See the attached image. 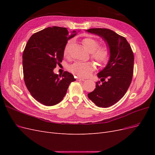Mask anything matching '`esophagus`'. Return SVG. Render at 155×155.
Segmentation results:
<instances>
[{
    "instance_id": "34e87169",
    "label": "esophagus",
    "mask_w": 155,
    "mask_h": 155,
    "mask_svg": "<svg viewBox=\"0 0 155 155\" xmlns=\"http://www.w3.org/2000/svg\"><path fill=\"white\" fill-rule=\"evenodd\" d=\"M77 79L78 81H85V79H83V78H77Z\"/></svg>"
}]
</instances>
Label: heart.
<instances>
[{
    "mask_svg": "<svg viewBox=\"0 0 155 155\" xmlns=\"http://www.w3.org/2000/svg\"><path fill=\"white\" fill-rule=\"evenodd\" d=\"M81 43L89 52L91 54V58L100 64H105L110 59V51L107 46H99V42L92 37H85L81 41ZM72 45V41H68L63 50L64 58H68L70 53V48ZM96 68L95 64L92 62L87 63H75L71 67V72L81 77H87Z\"/></svg>",
    "mask_w": 155,
    "mask_h": 155,
    "instance_id": "1",
    "label": "heart"
}]
</instances>
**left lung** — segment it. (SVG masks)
<instances>
[{
	"instance_id": "8db88e82",
	"label": "left lung",
	"mask_w": 155,
	"mask_h": 155,
	"mask_svg": "<svg viewBox=\"0 0 155 155\" xmlns=\"http://www.w3.org/2000/svg\"><path fill=\"white\" fill-rule=\"evenodd\" d=\"M88 32L102 37L109 45L110 59L106 67L97 74L101 81L88 97L99 107H109L121 99L132 81L134 54L124 37L107 28H91Z\"/></svg>"
}]
</instances>
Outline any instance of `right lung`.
<instances>
[{
    "label": "right lung",
    "instance_id": "add662e5",
    "mask_svg": "<svg viewBox=\"0 0 155 155\" xmlns=\"http://www.w3.org/2000/svg\"><path fill=\"white\" fill-rule=\"evenodd\" d=\"M76 34L67 28L48 27L33 34L22 54L23 75L25 85L35 100L46 106L61 101L70 84L76 81L67 71L62 75L54 73L62 62L63 50L68 40Z\"/></svg>",
    "mask_w": 155,
    "mask_h": 155
}]
</instances>
